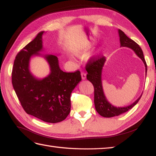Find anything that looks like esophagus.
<instances>
[{"label":"esophagus","instance_id":"1","mask_svg":"<svg viewBox=\"0 0 156 156\" xmlns=\"http://www.w3.org/2000/svg\"><path fill=\"white\" fill-rule=\"evenodd\" d=\"M81 78L82 79H86V73H84V72H81Z\"/></svg>","mask_w":156,"mask_h":156}]
</instances>
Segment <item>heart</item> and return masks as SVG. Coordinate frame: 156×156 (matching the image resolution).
<instances>
[{"instance_id":"heart-1","label":"heart","mask_w":156,"mask_h":156,"mask_svg":"<svg viewBox=\"0 0 156 156\" xmlns=\"http://www.w3.org/2000/svg\"><path fill=\"white\" fill-rule=\"evenodd\" d=\"M98 51H96V55H97V54H98ZM83 54V51H82V50H79V51H75V54L77 55H81L82 54Z\"/></svg>"}]
</instances>
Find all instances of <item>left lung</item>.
I'll return each mask as SVG.
<instances>
[{
    "label": "left lung",
    "mask_w": 156,
    "mask_h": 156,
    "mask_svg": "<svg viewBox=\"0 0 156 156\" xmlns=\"http://www.w3.org/2000/svg\"><path fill=\"white\" fill-rule=\"evenodd\" d=\"M118 33L120 47H126V48H129L132 50H133L137 56L139 57L143 62L145 67V72L147 73V66L145 60L144 58L141 48L136 42H134L133 40L126 36L122 30L119 29ZM105 62L106 58L103 55L91 58L86 64V67L87 72V79L93 84L94 87V105L96 111L104 117H112L114 116H118L130 110L134 105L137 104L142 95L133 104L128 105L127 107H117L111 105L106 98L102 84V72Z\"/></svg>",
    "instance_id": "8db88e82"
}]
</instances>
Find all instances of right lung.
<instances>
[{"instance_id": "right-lung-1", "label": "right lung", "mask_w": 156, "mask_h": 156, "mask_svg": "<svg viewBox=\"0 0 156 156\" xmlns=\"http://www.w3.org/2000/svg\"><path fill=\"white\" fill-rule=\"evenodd\" d=\"M44 31L26 45L14 61L12 84L24 111L48 123L60 122L70 111V94L81 81L80 71L66 73L59 66L55 55H42ZM34 55L43 56L48 62L51 73L43 79L37 78L30 70V61Z\"/></svg>"}]
</instances>
